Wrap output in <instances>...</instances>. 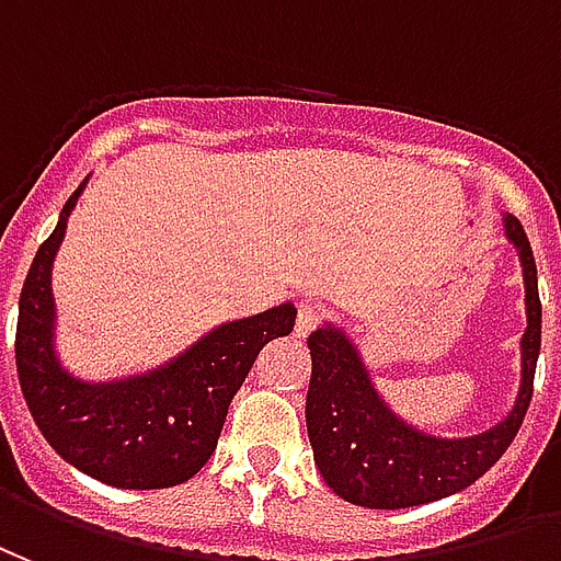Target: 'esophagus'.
Segmentation results:
<instances>
[{
	"label": "esophagus",
	"instance_id": "obj_1",
	"mask_svg": "<svg viewBox=\"0 0 561 561\" xmlns=\"http://www.w3.org/2000/svg\"><path fill=\"white\" fill-rule=\"evenodd\" d=\"M320 320H322V313L317 310V305H310V301H298L296 337H308L310 331H317Z\"/></svg>",
	"mask_w": 561,
	"mask_h": 561
}]
</instances>
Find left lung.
<instances>
[{"label": "left lung", "mask_w": 561, "mask_h": 561, "mask_svg": "<svg viewBox=\"0 0 561 561\" xmlns=\"http://www.w3.org/2000/svg\"><path fill=\"white\" fill-rule=\"evenodd\" d=\"M502 230L520 260L526 329L517 394L511 410L488 431L472 436L421 431L382 398L350 331L325 320L310 334L313 374L305 407L310 448L325 484L346 502L394 511L454 496L476 484L514 443L533 400L541 353V298L533 248L520 220L502 211Z\"/></svg>", "instance_id": "obj_1"}]
</instances>
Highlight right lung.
I'll return each instance as SVG.
<instances>
[{"instance_id": "obj_1", "label": "right lung", "mask_w": 561, "mask_h": 561, "mask_svg": "<svg viewBox=\"0 0 561 561\" xmlns=\"http://www.w3.org/2000/svg\"><path fill=\"white\" fill-rule=\"evenodd\" d=\"M89 185L68 196L56 230L28 265L18 310V376L32 419L65 463L122 490L175 488L194 478L218 445L232 394L265 343L284 337L296 305L227 320L170 362L116 379H83L56 346L53 260Z\"/></svg>"}]
</instances>
